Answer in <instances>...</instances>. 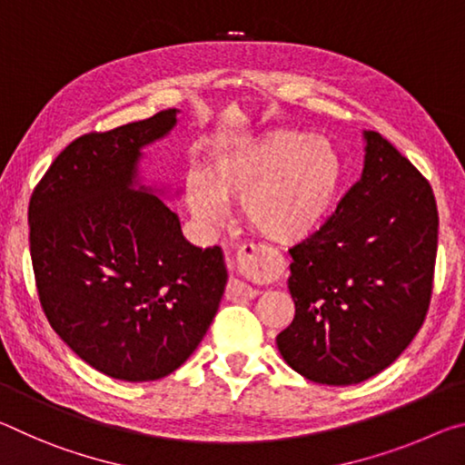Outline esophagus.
<instances>
[{"label":"esophagus","instance_id":"esophagus-1","mask_svg":"<svg viewBox=\"0 0 465 465\" xmlns=\"http://www.w3.org/2000/svg\"><path fill=\"white\" fill-rule=\"evenodd\" d=\"M239 268L245 273H268L272 268L270 255L265 253L263 247H242L239 251ZM260 291L251 288L247 282H242L239 278H232L226 286V299L231 301H249L255 299Z\"/></svg>","mask_w":465,"mask_h":465}]
</instances>
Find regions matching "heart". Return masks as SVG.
I'll list each match as a JSON object with an SVG mask.
<instances>
[{
  "instance_id": "b5f03b06",
  "label": "heart",
  "mask_w": 465,
  "mask_h": 465,
  "mask_svg": "<svg viewBox=\"0 0 465 465\" xmlns=\"http://www.w3.org/2000/svg\"><path fill=\"white\" fill-rule=\"evenodd\" d=\"M341 181L340 158L322 138L268 129L216 150L203 177L187 183L189 214L214 228L223 202H241L242 220L280 245L313 237L330 218Z\"/></svg>"
}]
</instances>
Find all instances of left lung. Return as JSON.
I'll list each match as a JSON object with an SVG mask.
<instances>
[{
	"instance_id": "8db88e82",
	"label": "left lung",
	"mask_w": 465,
	"mask_h": 465,
	"mask_svg": "<svg viewBox=\"0 0 465 465\" xmlns=\"http://www.w3.org/2000/svg\"><path fill=\"white\" fill-rule=\"evenodd\" d=\"M364 166L313 237L294 245V319L282 359L322 385H354L398 359L429 311L439 214L432 189L383 135L362 132Z\"/></svg>"
}]
</instances>
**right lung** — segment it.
Returning a JSON list of instances; mask_svg holds the SVG:
<instances>
[{
  "label": "right lung",
  "instance_id": "1",
  "mask_svg": "<svg viewBox=\"0 0 465 465\" xmlns=\"http://www.w3.org/2000/svg\"><path fill=\"white\" fill-rule=\"evenodd\" d=\"M179 109L74 140L28 205L41 307L90 367L154 381L200 346L224 294L220 247H195L179 216L143 185L140 161L177 125Z\"/></svg>",
  "mask_w": 465,
  "mask_h": 465
}]
</instances>
